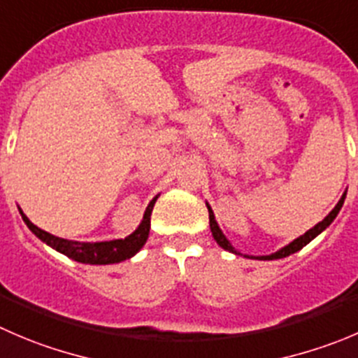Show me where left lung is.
<instances>
[{
  "label": "left lung",
  "instance_id": "8db88e82",
  "mask_svg": "<svg viewBox=\"0 0 358 358\" xmlns=\"http://www.w3.org/2000/svg\"><path fill=\"white\" fill-rule=\"evenodd\" d=\"M345 197H346V192L343 194V196H341V199H339V203L336 204V206H334V210H332L331 213H329L327 217L324 218V220H322V222H318V224L315 225V227H311L310 231H306V232H304L303 236H299V238H296V239H294V241H290L289 245H285V246H283V248H280L278 252L271 253V255H257V257H255V255H245V257H246V259L275 260V259H283V257H289V255H292V253L299 252V250L303 248V246H306L308 243H310V241H313V239L317 238V236L320 234V232H324L325 229H327L329 225H331L332 222H334V218L338 217L339 210H341V208H343V203H345ZM206 206H208V213H210V229H211V234H213L215 241H217L218 245L222 246V248H224V250H227V252H232V253H236V255H241V252H238V250H236L234 246L231 245V241H229V239L225 238V234H224V232H222V229L218 227L217 220H215L213 210H211V206H210V204L206 203Z\"/></svg>",
  "mask_w": 358,
  "mask_h": 358
}]
</instances>
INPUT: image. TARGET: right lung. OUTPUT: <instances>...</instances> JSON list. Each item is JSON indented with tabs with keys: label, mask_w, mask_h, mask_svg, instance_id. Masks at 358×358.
I'll list each match as a JSON object with an SVG mask.
<instances>
[{
	"label": "right lung",
	"mask_w": 358,
	"mask_h": 358,
	"mask_svg": "<svg viewBox=\"0 0 358 358\" xmlns=\"http://www.w3.org/2000/svg\"><path fill=\"white\" fill-rule=\"evenodd\" d=\"M157 201V196L148 203L147 210H145L143 220L140 222V225L136 227V231L131 232L127 238L124 239H112V241H96V243H85V241H73V239H64L57 238V236L50 234V232L43 231V229L36 227L29 218L24 215L22 210V220L26 222L27 227L31 229L34 236L38 239L48 245L50 248L57 250L62 255L69 257V259L76 260V262L82 264H92V266H105V264H117L122 262V260L131 259V257L136 255L143 245L148 239V232H150V215L154 210V204Z\"/></svg>",
	"instance_id": "add662e5"
}]
</instances>
